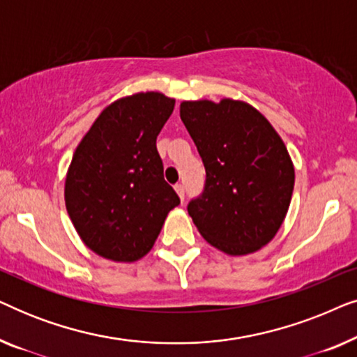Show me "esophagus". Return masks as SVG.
<instances>
[{
	"label": "esophagus",
	"mask_w": 357,
	"mask_h": 357,
	"mask_svg": "<svg viewBox=\"0 0 357 357\" xmlns=\"http://www.w3.org/2000/svg\"><path fill=\"white\" fill-rule=\"evenodd\" d=\"M174 188H175V192H177V195L180 197V199H182V202H183V199H185V187H183V185L182 183H177Z\"/></svg>",
	"instance_id": "1"
}]
</instances>
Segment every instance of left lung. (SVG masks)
<instances>
[{
	"instance_id": "obj_1",
	"label": "left lung",
	"mask_w": 357,
	"mask_h": 357,
	"mask_svg": "<svg viewBox=\"0 0 357 357\" xmlns=\"http://www.w3.org/2000/svg\"><path fill=\"white\" fill-rule=\"evenodd\" d=\"M180 119L206 170L202 197L188 203L198 232L227 255L260 250L280 231L294 190L281 136L242 100H183Z\"/></svg>"
}]
</instances>
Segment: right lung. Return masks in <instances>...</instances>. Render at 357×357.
Masks as SVG:
<instances>
[{
	"label": "right lung",
	"instance_id": "obj_1",
	"mask_svg": "<svg viewBox=\"0 0 357 357\" xmlns=\"http://www.w3.org/2000/svg\"><path fill=\"white\" fill-rule=\"evenodd\" d=\"M174 105L160 92L121 97L100 112L73 154L66 209L81 241L99 257L143 258L180 204L155 148Z\"/></svg>",
	"mask_w": 357,
	"mask_h": 357
}]
</instances>
